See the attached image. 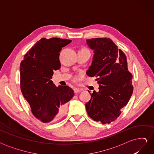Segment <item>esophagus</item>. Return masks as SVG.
Masks as SVG:
<instances>
[{
	"instance_id": "obj_1",
	"label": "esophagus",
	"mask_w": 154,
	"mask_h": 154,
	"mask_svg": "<svg viewBox=\"0 0 154 154\" xmlns=\"http://www.w3.org/2000/svg\"><path fill=\"white\" fill-rule=\"evenodd\" d=\"M82 91V89H80V88H74V92L76 93V94H78V93Z\"/></svg>"
}]
</instances>
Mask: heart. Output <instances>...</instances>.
<instances>
[{
    "label": "heart",
    "instance_id": "1",
    "mask_svg": "<svg viewBox=\"0 0 154 154\" xmlns=\"http://www.w3.org/2000/svg\"><path fill=\"white\" fill-rule=\"evenodd\" d=\"M83 74L82 72L78 74H76V75H74L72 78V81L74 82V83H77L79 81H80L82 78L83 77Z\"/></svg>",
    "mask_w": 154,
    "mask_h": 154
}]
</instances>
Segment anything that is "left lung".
<instances>
[{
  "mask_svg": "<svg viewBox=\"0 0 154 154\" xmlns=\"http://www.w3.org/2000/svg\"><path fill=\"white\" fill-rule=\"evenodd\" d=\"M86 41L94 53L87 74L97 78L99 83V92L88 91L91 98L85 104L86 110L94 121L110 123L119 117L132 94V75L128 71L127 57L111 39Z\"/></svg>",
  "mask_w": 154,
  "mask_h": 154,
  "instance_id": "left-lung-1",
  "label": "left lung"
}]
</instances>
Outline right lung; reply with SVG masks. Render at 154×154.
I'll return each mask as SVG.
<instances>
[{"label":"right lung","mask_w":154,"mask_h":154,"mask_svg":"<svg viewBox=\"0 0 154 154\" xmlns=\"http://www.w3.org/2000/svg\"><path fill=\"white\" fill-rule=\"evenodd\" d=\"M71 40L41 38L24 55L20 63V88L35 117L43 123L55 122L66 113L74 96L71 88L56 87L53 71L60 68V52Z\"/></svg>","instance_id":"right-lung-1"}]
</instances>
